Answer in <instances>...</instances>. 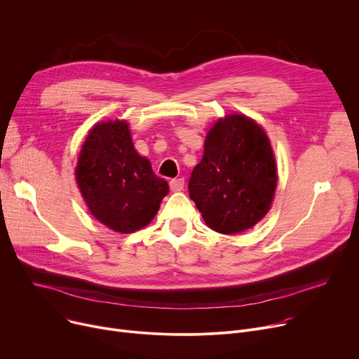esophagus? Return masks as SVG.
I'll return each mask as SVG.
<instances>
[{"label":"esophagus","mask_w":359,"mask_h":359,"mask_svg":"<svg viewBox=\"0 0 359 359\" xmlns=\"http://www.w3.org/2000/svg\"><path fill=\"white\" fill-rule=\"evenodd\" d=\"M184 187V179H173L170 180V189L173 192H180Z\"/></svg>","instance_id":"34e87169"}]
</instances>
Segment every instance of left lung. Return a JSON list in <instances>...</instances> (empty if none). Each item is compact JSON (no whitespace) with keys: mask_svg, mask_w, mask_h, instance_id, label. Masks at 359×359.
Wrapping results in <instances>:
<instances>
[{"mask_svg":"<svg viewBox=\"0 0 359 359\" xmlns=\"http://www.w3.org/2000/svg\"><path fill=\"white\" fill-rule=\"evenodd\" d=\"M277 167L270 140L254 119L231 114L209 130L189 195L206 225L221 233L252 228L270 210Z\"/></svg>","mask_w":359,"mask_h":359,"instance_id":"left-lung-1","label":"left lung"}]
</instances>
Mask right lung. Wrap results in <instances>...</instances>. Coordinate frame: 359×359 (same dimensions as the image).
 <instances>
[{"instance_id":"right-lung-1","label":"right lung","mask_w":359,"mask_h":359,"mask_svg":"<svg viewBox=\"0 0 359 359\" xmlns=\"http://www.w3.org/2000/svg\"><path fill=\"white\" fill-rule=\"evenodd\" d=\"M75 175L95 219L121 233L149 225L169 194V184L135 151L128 124L119 119L89 131Z\"/></svg>"}]
</instances>
